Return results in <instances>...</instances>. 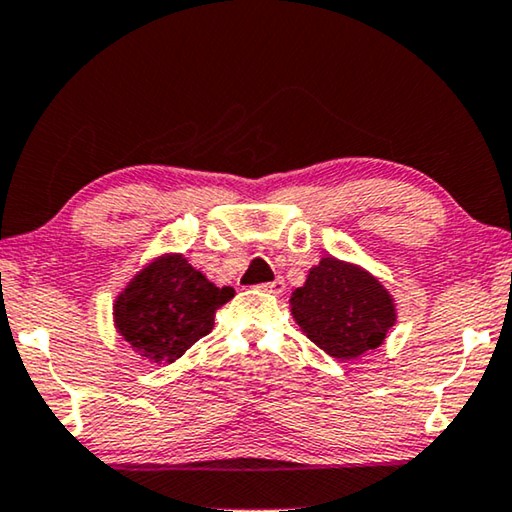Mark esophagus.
<instances>
[{
	"instance_id": "34e87169",
	"label": "esophagus",
	"mask_w": 512,
	"mask_h": 512,
	"mask_svg": "<svg viewBox=\"0 0 512 512\" xmlns=\"http://www.w3.org/2000/svg\"><path fill=\"white\" fill-rule=\"evenodd\" d=\"M261 290H265V293H272V295H281L283 290H286V281H283L281 277L279 279H274V281H270V283H261V286H258Z\"/></svg>"
}]
</instances>
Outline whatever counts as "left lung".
<instances>
[{"label":"left lung","mask_w":512,"mask_h":512,"mask_svg":"<svg viewBox=\"0 0 512 512\" xmlns=\"http://www.w3.org/2000/svg\"><path fill=\"white\" fill-rule=\"evenodd\" d=\"M302 332L334 359H357L380 348L396 325L389 290L361 265L325 256L290 295Z\"/></svg>","instance_id":"left-lung-1"}]
</instances>
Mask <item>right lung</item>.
<instances>
[{
	"label": "right lung",
	"instance_id": "obj_1",
	"mask_svg": "<svg viewBox=\"0 0 512 512\" xmlns=\"http://www.w3.org/2000/svg\"><path fill=\"white\" fill-rule=\"evenodd\" d=\"M183 254H162L128 281L114 302V327L141 359L171 364L212 332L219 306L233 300Z\"/></svg>",
	"mask_w": 512,
	"mask_h": 512
}]
</instances>
